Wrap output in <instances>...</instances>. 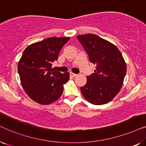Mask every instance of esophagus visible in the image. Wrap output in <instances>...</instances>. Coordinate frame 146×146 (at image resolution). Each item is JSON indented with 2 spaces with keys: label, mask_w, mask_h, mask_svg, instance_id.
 <instances>
[{
  "label": "esophagus",
  "mask_w": 146,
  "mask_h": 146,
  "mask_svg": "<svg viewBox=\"0 0 146 146\" xmlns=\"http://www.w3.org/2000/svg\"><path fill=\"white\" fill-rule=\"evenodd\" d=\"M70 75L72 77H75V76H77L76 74H74V73H73V72H70Z\"/></svg>",
  "instance_id": "obj_1"
}]
</instances>
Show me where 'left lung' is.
Wrapping results in <instances>:
<instances>
[{"instance_id": "left-lung-1", "label": "left lung", "mask_w": 146, "mask_h": 146, "mask_svg": "<svg viewBox=\"0 0 146 146\" xmlns=\"http://www.w3.org/2000/svg\"><path fill=\"white\" fill-rule=\"evenodd\" d=\"M90 62L95 64L94 73L87 76L80 88L84 97L95 105L108 103L120 90L126 64L118 48L110 42L92 34L77 36Z\"/></svg>"}]
</instances>
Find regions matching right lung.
I'll list each match as a JSON object with an SVG mask.
<instances>
[{
  "mask_svg": "<svg viewBox=\"0 0 146 146\" xmlns=\"http://www.w3.org/2000/svg\"><path fill=\"white\" fill-rule=\"evenodd\" d=\"M69 37L48 38L30 45L18 64L21 84L28 96L40 104H50L60 97L69 73L52 69Z\"/></svg>",
  "mask_w": 146,
  "mask_h": 146,
  "instance_id": "right-lung-1",
  "label": "right lung"
}]
</instances>
